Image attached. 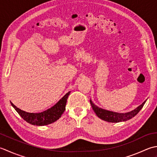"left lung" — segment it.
Returning a JSON list of instances; mask_svg holds the SVG:
<instances>
[{
  "label": "left lung",
  "mask_w": 157,
  "mask_h": 157,
  "mask_svg": "<svg viewBox=\"0 0 157 157\" xmlns=\"http://www.w3.org/2000/svg\"><path fill=\"white\" fill-rule=\"evenodd\" d=\"M146 101H144L143 103L140 105L138 107H137L136 109H134L130 112L125 113H115V112L110 111L103 109L100 107L97 106L92 100L90 99V104L92 106L93 110L95 112V114L101 119V120H104L105 121L109 123H119V122H123V121H126L132 119L136 115L139 113L140 110L143 108L144 105L146 103Z\"/></svg>",
  "instance_id": "obj_1"
}]
</instances>
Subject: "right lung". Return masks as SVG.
Here are the masks:
<instances>
[{
  "instance_id": "1",
  "label": "right lung",
  "mask_w": 157,
  "mask_h": 157,
  "mask_svg": "<svg viewBox=\"0 0 157 157\" xmlns=\"http://www.w3.org/2000/svg\"><path fill=\"white\" fill-rule=\"evenodd\" d=\"M70 91L62 98L57 103L49 109L38 113H30L21 110L18 108L11 101V104L20 117L28 123L33 125L44 126L52 124L58 120L66 110L67 99L69 96Z\"/></svg>"
}]
</instances>
